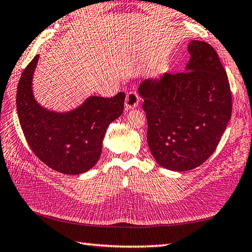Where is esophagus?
I'll use <instances>...</instances> for the list:
<instances>
[{
  "instance_id": "1",
  "label": "esophagus",
  "mask_w": 252,
  "mask_h": 252,
  "mask_svg": "<svg viewBox=\"0 0 252 252\" xmlns=\"http://www.w3.org/2000/svg\"><path fill=\"white\" fill-rule=\"evenodd\" d=\"M139 104V95L135 91H130L126 94V109H133L138 107Z\"/></svg>"
}]
</instances>
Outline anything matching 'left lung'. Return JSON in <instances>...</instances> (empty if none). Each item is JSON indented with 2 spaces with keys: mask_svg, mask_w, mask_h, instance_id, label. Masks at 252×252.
<instances>
[{
  "mask_svg": "<svg viewBox=\"0 0 252 252\" xmlns=\"http://www.w3.org/2000/svg\"><path fill=\"white\" fill-rule=\"evenodd\" d=\"M184 72L141 82L148 144L159 165L176 172L197 167L216 150L231 118L230 86L209 44L191 40Z\"/></svg>",
  "mask_w": 252,
  "mask_h": 252,
  "instance_id": "obj_1",
  "label": "left lung"
}]
</instances>
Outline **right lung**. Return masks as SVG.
<instances>
[{
  "mask_svg": "<svg viewBox=\"0 0 252 252\" xmlns=\"http://www.w3.org/2000/svg\"><path fill=\"white\" fill-rule=\"evenodd\" d=\"M38 58L36 55L26 66L17 86L16 108L23 133L34 154L48 167L78 175L98 162L107 127L122 114L126 94L93 95L63 113L47 110L36 101L32 89Z\"/></svg>",
  "mask_w": 252,
  "mask_h": 252,
  "instance_id": "obj_1",
  "label": "right lung"
}]
</instances>
